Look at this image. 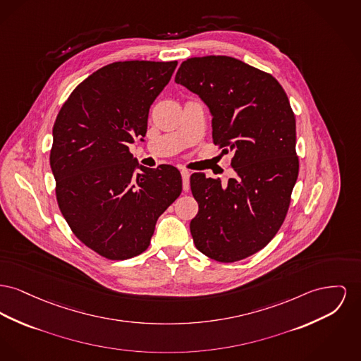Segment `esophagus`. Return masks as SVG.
Here are the masks:
<instances>
[{
  "label": "esophagus",
  "instance_id": "esophagus-1",
  "mask_svg": "<svg viewBox=\"0 0 361 361\" xmlns=\"http://www.w3.org/2000/svg\"><path fill=\"white\" fill-rule=\"evenodd\" d=\"M190 171L187 169L181 170V177H183V190L188 191L190 190Z\"/></svg>",
  "mask_w": 361,
  "mask_h": 361
}]
</instances>
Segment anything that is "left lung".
<instances>
[{
    "mask_svg": "<svg viewBox=\"0 0 361 361\" xmlns=\"http://www.w3.org/2000/svg\"><path fill=\"white\" fill-rule=\"evenodd\" d=\"M174 82L197 94L212 114V142L237 176L222 185L191 176L199 212L191 221L196 248L232 263L263 250L289 210L298 176L296 117L274 76L228 56L192 57Z\"/></svg>",
    "mask_w": 361,
    "mask_h": 361,
    "instance_id": "1",
    "label": "left lung"
}]
</instances>
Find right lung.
Instances as JSON below:
<instances>
[{
  "instance_id": "obj_1",
  "label": "right lung",
  "mask_w": 361,
  "mask_h": 361,
  "mask_svg": "<svg viewBox=\"0 0 361 361\" xmlns=\"http://www.w3.org/2000/svg\"><path fill=\"white\" fill-rule=\"evenodd\" d=\"M176 66L106 65L78 85L57 114L50 166L59 207L73 234L110 260L145 252L157 219L183 191L177 168H145L128 147L146 136L149 107Z\"/></svg>"
}]
</instances>
